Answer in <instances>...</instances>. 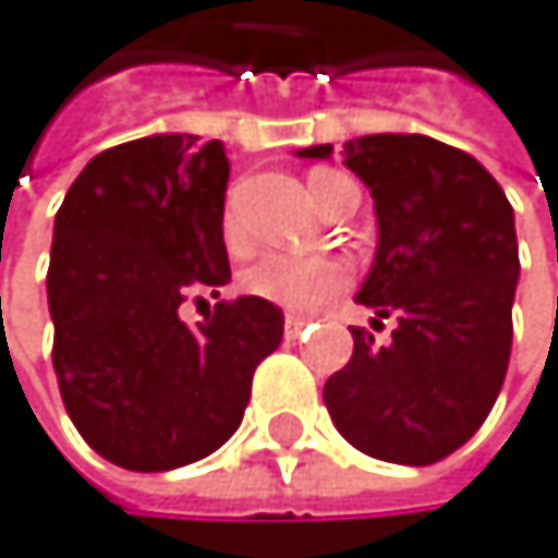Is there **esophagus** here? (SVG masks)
Segmentation results:
<instances>
[{
  "label": "esophagus",
  "instance_id": "obj_1",
  "mask_svg": "<svg viewBox=\"0 0 558 558\" xmlns=\"http://www.w3.org/2000/svg\"><path fill=\"white\" fill-rule=\"evenodd\" d=\"M310 320L306 316H300V313H289L286 316V340H296L300 333H303V327H306Z\"/></svg>",
  "mask_w": 558,
  "mask_h": 558
}]
</instances>
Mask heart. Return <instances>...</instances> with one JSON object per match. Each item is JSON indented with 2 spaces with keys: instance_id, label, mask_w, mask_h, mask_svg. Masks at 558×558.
<instances>
[{
  "instance_id": "1",
  "label": "heart",
  "mask_w": 558,
  "mask_h": 558,
  "mask_svg": "<svg viewBox=\"0 0 558 558\" xmlns=\"http://www.w3.org/2000/svg\"><path fill=\"white\" fill-rule=\"evenodd\" d=\"M333 177H340V173H330V170L310 173L313 201L320 194V186ZM225 238L231 248L245 245V231H242V221H238L234 197L228 201V210H225ZM242 282L258 300H269V303H276L282 310H293V313H313L316 306H324L333 293H340V289L351 282V269L333 255L265 252L262 258H255L248 265Z\"/></svg>"
}]
</instances>
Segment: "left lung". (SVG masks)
I'll return each mask as SVG.
<instances>
[{
  "label": "left lung",
  "instance_id": "1",
  "mask_svg": "<svg viewBox=\"0 0 558 558\" xmlns=\"http://www.w3.org/2000/svg\"><path fill=\"white\" fill-rule=\"evenodd\" d=\"M330 159L333 146L300 149ZM344 167L372 190L378 248L357 303L388 344L351 327L354 354L324 385L333 426L388 463L426 466L471 439L495 405L511 357L518 286L514 210L481 162L429 135H361Z\"/></svg>",
  "mask_w": 558,
  "mask_h": 558
}]
</instances>
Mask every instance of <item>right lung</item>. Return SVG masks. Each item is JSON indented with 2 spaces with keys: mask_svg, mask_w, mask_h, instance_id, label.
<instances>
[{
  "mask_svg": "<svg viewBox=\"0 0 558 558\" xmlns=\"http://www.w3.org/2000/svg\"><path fill=\"white\" fill-rule=\"evenodd\" d=\"M228 173L218 138L146 135L98 153L53 218L60 399L87 447L125 471H173L228 442L282 340V310L258 296L180 320L183 300L231 282Z\"/></svg>",
  "mask_w": 558,
  "mask_h": 558,
  "instance_id": "right-lung-1",
  "label": "right lung"
}]
</instances>
